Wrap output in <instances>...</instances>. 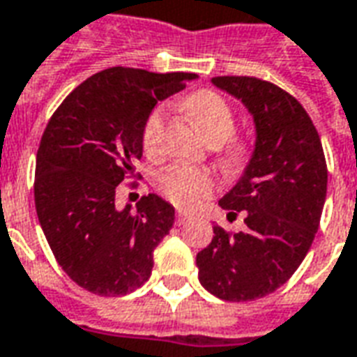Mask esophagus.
<instances>
[{"label": "esophagus", "instance_id": "1", "mask_svg": "<svg viewBox=\"0 0 357 357\" xmlns=\"http://www.w3.org/2000/svg\"><path fill=\"white\" fill-rule=\"evenodd\" d=\"M187 222H189V216H187L185 212H178V214H176V224L183 225L187 224Z\"/></svg>", "mask_w": 357, "mask_h": 357}]
</instances>
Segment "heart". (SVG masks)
<instances>
[{
	"instance_id": "1",
	"label": "heart",
	"mask_w": 357,
	"mask_h": 357,
	"mask_svg": "<svg viewBox=\"0 0 357 357\" xmlns=\"http://www.w3.org/2000/svg\"><path fill=\"white\" fill-rule=\"evenodd\" d=\"M183 109L206 141L224 143L231 135L235 118L231 107L222 95L210 89H202L187 97L183 101ZM160 126H162V110L156 109L151 112V116L143 126V149L149 156H155L158 151ZM229 156L233 162H241L245 158V151L243 147H233ZM156 189L179 208L193 210L201 204L202 199L214 193L216 181L206 170L174 164L156 176Z\"/></svg>"
}]
</instances>
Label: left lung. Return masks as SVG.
Returning <instances> with one entry per match:
<instances>
[{
  "instance_id": "obj_1",
  "label": "left lung",
  "mask_w": 357,
  "mask_h": 357,
  "mask_svg": "<svg viewBox=\"0 0 357 357\" xmlns=\"http://www.w3.org/2000/svg\"><path fill=\"white\" fill-rule=\"evenodd\" d=\"M212 84L239 99L255 122V149L237 183L218 201L247 227L214 225L197 255L199 281L229 302L262 298L298 269L314 243L327 197V164L319 133L304 107L269 82L216 76Z\"/></svg>"
}]
</instances>
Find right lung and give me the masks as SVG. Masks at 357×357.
<instances>
[{"mask_svg": "<svg viewBox=\"0 0 357 357\" xmlns=\"http://www.w3.org/2000/svg\"><path fill=\"white\" fill-rule=\"evenodd\" d=\"M197 74H156L114 66L80 84L61 102L36 158L38 220L66 275L99 296L139 289L176 210L149 193L116 208L114 195L143 156V126L158 101Z\"/></svg>", "mask_w": 357, "mask_h": 357, "instance_id": "1", "label": "right lung"}]
</instances>
